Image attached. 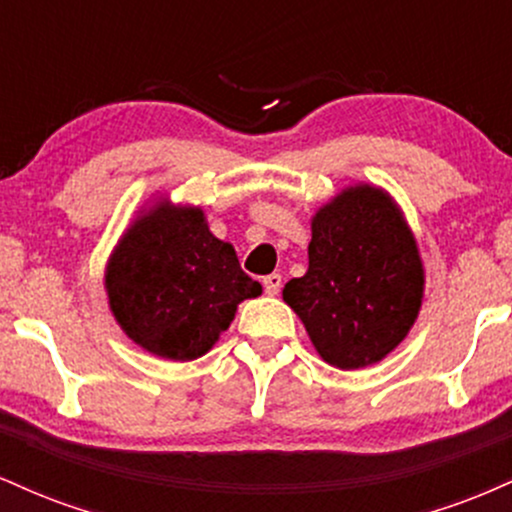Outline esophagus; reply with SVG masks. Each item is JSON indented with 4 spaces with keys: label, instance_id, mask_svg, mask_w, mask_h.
Segmentation results:
<instances>
[{
    "label": "esophagus",
    "instance_id": "34e87169",
    "mask_svg": "<svg viewBox=\"0 0 512 512\" xmlns=\"http://www.w3.org/2000/svg\"><path fill=\"white\" fill-rule=\"evenodd\" d=\"M264 284V291L269 293V296H276V293L281 291V274H267L262 279Z\"/></svg>",
    "mask_w": 512,
    "mask_h": 512
}]
</instances>
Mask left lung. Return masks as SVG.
Listing matches in <instances>:
<instances>
[{"label": "left lung", "mask_w": 512, "mask_h": 512, "mask_svg": "<svg viewBox=\"0 0 512 512\" xmlns=\"http://www.w3.org/2000/svg\"><path fill=\"white\" fill-rule=\"evenodd\" d=\"M424 298V264L402 211L380 187L354 185L313 216L308 272L284 286L317 354L356 370L407 337Z\"/></svg>", "instance_id": "left-lung-1"}]
</instances>
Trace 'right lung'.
<instances>
[{"label":"right lung","instance_id":"add662e5","mask_svg":"<svg viewBox=\"0 0 512 512\" xmlns=\"http://www.w3.org/2000/svg\"><path fill=\"white\" fill-rule=\"evenodd\" d=\"M105 291L134 344L168 361H195L262 286L240 269L233 245L209 231L202 209L161 199L117 243Z\"/></svg>","mask_w":512,"mask_h":512}]
</instances>
